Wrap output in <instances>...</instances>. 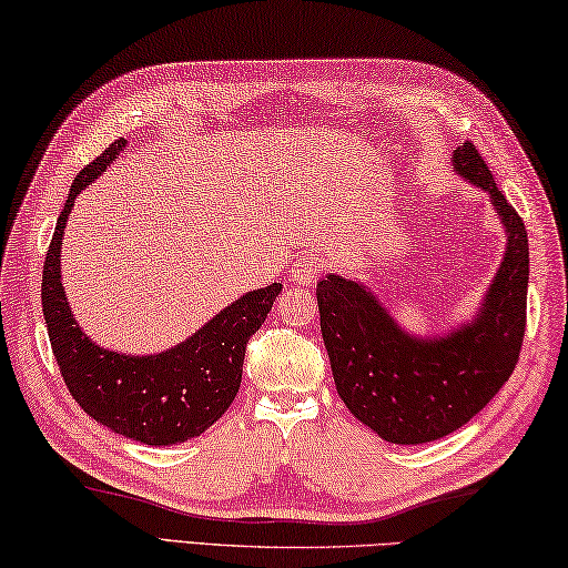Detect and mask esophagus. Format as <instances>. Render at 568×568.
Segmentation results:
<instances>
[{
	"instance_id": "1",
	"label": "esophagus",
	"mask_w": 568,
	"mask_h": 568,
	"mask_svg": "<svg viewBox=\"0 0 568 568\" xmlns=\"http://www.w3.org/2000/svg\"><path fill=\"white\" fill-rule=\"evenodd\" d=\"M321 274H324V262H321L318 254L298 256L292 264V270H288V276H292L296 284H312Z\"/></svg>"
}]
</instances>
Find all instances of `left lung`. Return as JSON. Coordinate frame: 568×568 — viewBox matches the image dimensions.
<instances>
[{"mask_svg":"<svg viewBox=\"0 0 568 568\" xmlns=\"http://www.w3.org/2000/svg\"><path fill=\"white\" fill-rule=\"evenodd\" d=\"M453 168L489 195L507 234L495 280L473 321L447 334L415 336L371 288L338 274L316 284L321 336L346 408L383 440L423 445L459 430L515 371L527 326L529 240L473 143Z\"/></svg>","mask_w":568,"mask_h":568,"instance_id":"8db88e82","label":"left lung"}]
</instances>
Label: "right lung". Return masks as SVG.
<instances>
[{"label":"right lung","mask_w":568,"mask_h":568,"mask_svg":"<svg viewBox=\"0 0 568 568\" xmlns=\"http://www.w3.org/2000/svg\"><path fill=\"white\" fill-rule=\"evenodd\" d=\"M125 145V138L111 143L71 183L44 260L41 312L63 383L95 423L143 445H178L202 435L227 413L242 383L244 351L272 312L282 284L234 298L168 351L133 356L93 344L73 316L61 284L63 230L73 200L105 173Z\"/></svg>","instance_id":"1"}]
</instances>
